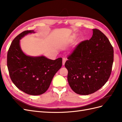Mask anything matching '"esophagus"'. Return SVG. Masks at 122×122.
<instances>
[{"label": "esophagus", "mask_w": 122, "mask_h": 122, "mask_svg": "<svg viewBox=\"0 0 122 122\" xmlns=\"http://www.w3.org/2000/svg\"><path fill=\"white\" fill-rule=\"evenodd\" d=\"M66 60H67V59H66V58H65V57H64L63 58H62V65H65Z\"/></svg>", "instance_id": "1"}]
</instances>
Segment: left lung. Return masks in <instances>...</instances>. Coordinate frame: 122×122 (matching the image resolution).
I'll return each mask as SVG.
<instances>
[{"mask_svg":"<svg viewBox=\"0 0 122 122\" xmlns=\"http://www.w3.org/2000/svg\"><path fill=\"white\" fill-rule=\"evenodd\" d=\"M93 31L92 37L79 43L65 64L70 86L79 95L99 90L107 81L112 70L113 47L102 32L98 29Z\"/></svg>","mask_w":122,"mask_h":122,"instance_id":"left-lung-1","label":"left lung"}]
</instances>
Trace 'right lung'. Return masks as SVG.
Instances as JSON below:
<instances>
[{"label":"right lung","instance_id":"obj_1","mask_svg":"<svg viewBox=\"0 0 122 122\" xmlns=\"http://www.w3.org/2000/svg\"><path fill=\"white\" fill-rule=\"evenodd\" d=\"M34 30L23 31L15 38L7 54L10 78L21 91L28 95H40L48 89L53 77L62 66V58L51 60L45 56L25 55L20 46V40Z\"/></svg>","mask_w":122,"mask_h":122}]
</instances>
